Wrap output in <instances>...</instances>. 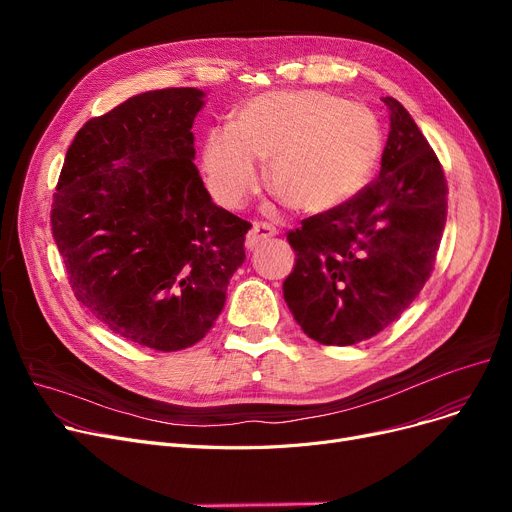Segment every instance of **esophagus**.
<instances>
[{
  "mask_svg": "<svg viewBox=\"0 0 512 512\" xmlns=\"http://www.w3.org/2000/svg\"><path fill=\"white\" fill-rule=\"evenodd\" d=\"M276 234V228L274 226H270V224H265V222H253V226H251V230H249V234H247V240H245V245H247V249H255L259 242H263V240H267V238H272Z\"/></svg>",
  "mask_w": 512,
  "mask_h": 512,
  "instance_id": "1",
  "label": "esophagus"
}]
</instances>
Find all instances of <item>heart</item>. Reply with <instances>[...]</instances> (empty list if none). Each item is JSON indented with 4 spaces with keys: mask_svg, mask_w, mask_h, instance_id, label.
Here are the masks:
<instances>
[{
    "mask_svg": "<svg viewBox=\"0 0 512 512\" xmlns=\"http://www.w3.org/2000/svg\"><path fill=\"white\" fill-rule=\"evenodd\" d=\"M382 155V126L365 105L315 89L249 99L232 128L209 132L203 166L211 193L238 207L255 188L257 159L267 184L297 211L324 213L355 199Z\"/></svg>",
    "mask_w": 512,
    "mask_h": 512,
    "instance_id": "obj_1",
    "label": "heart"
}]
</instances>
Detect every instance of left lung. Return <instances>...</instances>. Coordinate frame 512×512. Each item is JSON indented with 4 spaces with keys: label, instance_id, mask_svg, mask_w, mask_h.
Segmentation results:
<instances>
[{
    "label": "left lung",
    "instance_id": "obj_1",
    "mask_svg": "<svg viewBox=\"0 0 512 512\" xmlns=\"http://www.w3.org/2000/svg\"><path fill=\"white\" fill-rule=\"evenodd\" d=\"M380 176L348 203L286 234L297 265L284 301L301 330L326 346L373 338L415 301L434 270L448 184L438 155L396 99Z\"/></svg>",
    "mask_w": 512,
    "mask_h": 512
}]
</instances>
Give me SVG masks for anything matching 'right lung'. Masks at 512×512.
<instances>
[{
    "label": "right lung",
    "instance_id": "add662e5",
    "mask_svg": "<svg viewBox=\"0 0 512 512\" xmlns=\"http://www.w3.org/2000/svg\"><path fill=\"white\" fill-rule=\"evenodd\" d=\"M205 93L134 95L76 132L51 203V230L76 301L155 351L199 342L224 309L251 224L213 205L193 122Z\"/></svg>",
    "mask_w": 512,
    "mask_h": 512
}]
</instances>
